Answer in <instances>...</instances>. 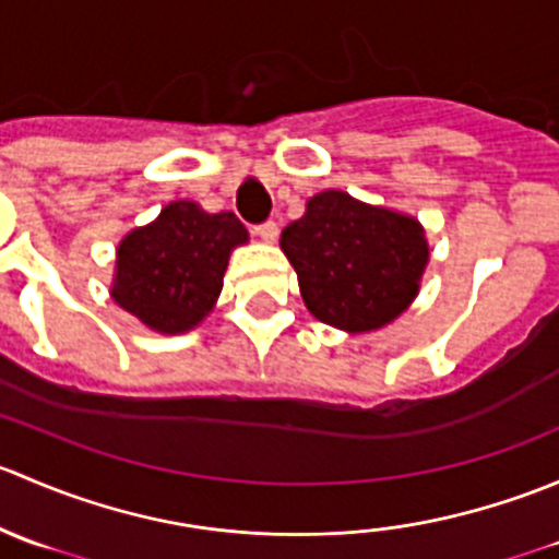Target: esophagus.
I'll return each instance as SVG.
<instances>
[{"label":"esophagus","mask_w":559,"mask_h":559,"mask_svg":"<svg viewBox=\"0 0 559 559\" xmlns=\"http://www.w3.org/2000/svg\"><path fill=\"white\" fill-rule=\"evenodd\" d=\"M253 233H257L264 243H275V238H278V224L264 222V224H259V227H253Z\"/></svg>","instance_id":"obj_1"}]
</instances>
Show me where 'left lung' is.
I'll use <instances>...</instances> for the list:
<instances>
[{
    "label": "left lung",
    "mask_w": 559,
    "mask_h": 559,
    "mask_svg": "<svg viewBox=\"0 0 559 559\" xmlns=\"http://www.w3.org/2000/svg\"><path fill=\"white\" fill-rule=\"evenodd\" d=\"M306 308L346 332L381 330L419 295L430 246L414 216L326 189L281 233Z\"/></svg>",
    "instance_id": "obj_1"
}]
</instances>
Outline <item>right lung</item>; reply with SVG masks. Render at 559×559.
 I'll return each instance as SVG.
<instances>
[{"label":"right lung","instance_id":"obj_1","mask_svg":"<svg viewBox=\"0 0 559 559\" xmlns=\"http://www.w3.org/2000/svg\"><path fill=\"white\" fill-rule=\"evenodd\" d=\"M243 243L248 233L235 213L170 202L118 243L110 297L162 335L194 330L222 295L229 253Z\"/></svg>","mask_w":559,"mask_h":559}]
</instances>
